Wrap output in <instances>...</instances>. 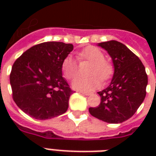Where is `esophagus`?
<instances>
[{"label":"esophagus","instance_id":"obj_1","mask_svg":"<svg viewBox=\"0 0 156 156\" xmlns=\"http://www.w3.org/2000/svg\"><path fill=\"white\" fill-rule=\"evenodd\" d=\"M79 92L81 94H83V95H90L91 94V92H87V91H83V90H80Z\"/></svg>","mask_w":156,"mask_h":156}]
</instances>
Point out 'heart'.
<instances>
[{
	"instance_id": "obj_1",
	"label": "heart",
	"mask_w": 156,
	"mask_h": 156,
	"mask_svg": "<svg viewBox=\"0 0 156 156\" xmlns=\"http://www.w3.org/2000/svg\"><path fill=\"white\" fill-rule=\"evenodd\" d=\"M78 58L90 62L88 69V78L78 77L73 81V87L79 90H91L100 87V78L107 81L114 73L113 65L104 59V52L95 46H87L78 52ZM61 71L64 77L72 79L78 73V64L73 57L66 56L61 64Z\"/></svg>"
}]
</instances>
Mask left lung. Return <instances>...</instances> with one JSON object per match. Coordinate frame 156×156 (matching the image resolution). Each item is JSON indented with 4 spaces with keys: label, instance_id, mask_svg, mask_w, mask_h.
Masks as SVG:
<instances>
[{
    "label": "left lung",
    "instance_id": "1",
    "mask_svg": "<svg viewBox=\"0 0 156 156\" xmlns=\"http://www.w3.org/2000/svg\"><path fill=\"white\" fill-rule=\"evenodd\" d=\"M114 65L110 85L98 94L101 102L89 108L90 115L108 123H121L135 113L146 96L147 74L143 62L126 45L111 40L99 44Z\"/></svg>",
    "mask_w": 156,
    "mask_h": 156
}]
</instances>
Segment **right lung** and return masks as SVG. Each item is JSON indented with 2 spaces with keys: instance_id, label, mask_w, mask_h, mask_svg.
Masks as SVG:
<instances>
[{
  "instance_id": "obj_1",
  "label": "right lung",
  "mask_w": 156,
  "mask_h": 156,
  "mask_svg": "<svg viewBox=\"0 0 156 156\" xmlns=\"http://www.w3.org/2000/svg\"><path fill=\"white\" fill-rule=\"evenodd\" d=\"M73 49L71 44L41 43L14 61L9 81L13 100L21 110L38 120L67 111L73 90L62 77L61 64Z\"/></svg>"
}]
</instances>
